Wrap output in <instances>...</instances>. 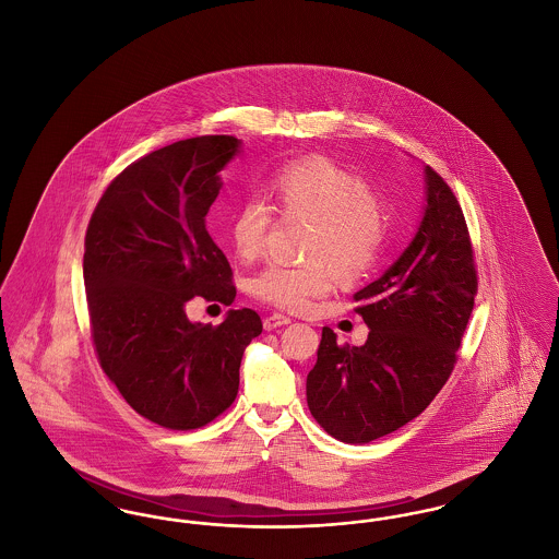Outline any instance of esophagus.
<instances>
[{
  "mask_svg": "<svg viewBox=\"0 0 559 559\" xmlns=\"http://www.w3.org/2000/svg\"><path fill=\"white\" fill-rule=\"evenodd\" d=\"M292 319L289 317H285V314H270L264 319V329L266 331H274V329H278V326H285V324H289Z\"/></svg>",
  "mask_w": 559,
  "mask_h": 559,
  "instance_id": "obj_1",
  "label": "esophagus"
}]
</instances>
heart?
Masks as SVG:
<instances>
[{
	"instance_id": "b5f03b06",
	"label": "heart",
	"mask_w": 559,
	"mask_h": 559,
	"mask_svg": "<svg viewBox=\"0 0 559 559\" xmlns=\"http://www.w3.org/2000/svg\"><path fill=\"white\" fill-rule=\"evenodd\" d=\"M274 207L310 222L304 264H270L255 274L251 289L283 310H304L331 292L333 271L354 278L379 258L385 242V215L365 180L326 157L295 160L267 180ZM272 210L249 197L230 219V240L242 260H255L266 247Z\"/></svg>"
}]
</instances>
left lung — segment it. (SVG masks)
<instances>
[{"instance_id":"8db88e82","label":"left lung","mask_w":559,"mask_h":559,"mask_svg":"<svg viewBox=\"0 0 559 559\" xmlns=\"http://www.w3.org/2000/svg\"><path fill=\"white\" fill-rule=\"evenodd\" d=\"M424 215L399 260L354 295L362 346L324 326L306 379L312 417L347 444H367L419 417L456 362L478 289L467 224L449 185L424 165Z\"/></svg>"}]
</instances>
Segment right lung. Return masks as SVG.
I'll list each match as a JSON object with an SVG mask.
<instances>
[{
	"label": "right lung",
	"instance_id": "right-lung-1",
	"mask_svg": "<svg viewBox=\"0 0 559 559\" xmlns=\"http://www.w3.org/2000/svg\"><path fill=\"white\" fill-rule=\"evenodd\" d=\"M240 148L233 135L163 146L110 182L87 226L94 346L121 396L157 426L197 429L224 413L239 392L242 352L262 333L249 308L228 310L219 326L187 317L197 295L226 306L237 297L205 215Z\"/></svg>",
	"mask_w": 559,
	"mask_h": 559
}]
</instances>
